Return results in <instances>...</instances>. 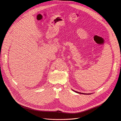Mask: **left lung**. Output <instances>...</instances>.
<instances>
[{
	"label": "left lung",
	"instance_id": "left-lung-1",
	"mask_svg": "<svg viewBox=\"0 0 121 121\" xmlns=\"http://www.w3.org/2000/svg\"><path fill=\"white\" fill-rule=\"evenodd\" d=\"M75 92H76V93H79V94H83V93H80V92H77V91H74V90H73ZM87 95H88V94H87Z\"/></svg>",
	"mask_w": 121,
	"mask_h": 121
}]
</instances>
